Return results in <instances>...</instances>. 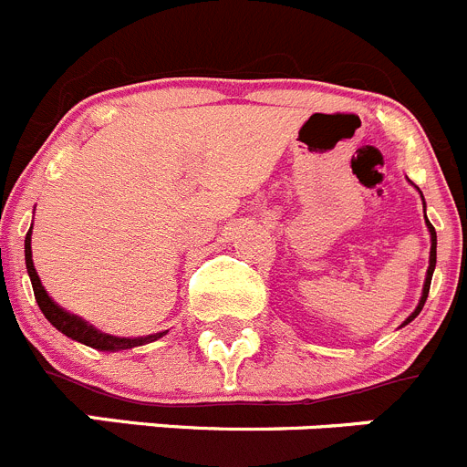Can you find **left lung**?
I'll list each match as a JSON object with an SVG mask.
<instances>
[{"label": "left lung", "mask_w": 467, "mask_h": 467, "mask_svg": "<svg viewBox=\"0 0 467 467\" xmlns=\"http://www.w3.org/2000/svg\"><path fill=\"white\" fill-rule=\"evenodd\" d=\"M426 223H429V221H426ZM429 233H431V265H429V272H426L424 293H421V302H420V306L415 308V313H412V316L408 317V320H405L403 325H408V322H410L412 317H417V316H420L421 306H424L426 297H429V290H431V276H433V269H435V244H438V239H435V228H433V225H431V223H429Z\"/></svg>", "instance_id": "obj_1"}]
</instances>
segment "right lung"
<instances>
[{
    "label": "right lung",
    "mask_w": 467,
    "mask_h": 467,
    "mask_svg": "<svg viewBox=\"0 0 467 467\" xmlns=\"http://www.w3.org/2000/svg\"><path fill=\"white\" fill-rule=\"evenodd\" d=\"M25 263H27V272H29V278H32L34 297H36L38 308H41L43 316H46L47 320H50L52 325L59 329V332L67 334V337L73 338V341H80V343H85V346L96 348V350H130V348L142 346V343H147V341H156V338H161L165 334V332L154 334V337H147V338H117V337H110V334L99 332V329H94L91 325H87V322L80 320L78 316H71V313H67L64 308L57 306V304L47 297L46 290H43L41 281H38L36 269H34L32 230H29L27 237H25Z\"/></svg>",
    "instance_id": "obj_1"
}]
</instances>
